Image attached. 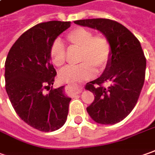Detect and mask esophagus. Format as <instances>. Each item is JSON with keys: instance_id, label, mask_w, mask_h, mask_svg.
<instances>
[{"instance_id": "1", "label": "esophagus", "mask_w": 155, "mask_h": 155, "mask_svg": "<svg viewBox=\"0 0 155 155\" xmlns=\"http://www.w3.org/2000/svg\"><path fill=\"white\" fill-rule=\"evenodd\" d=\"M71 86L72 87V89H73V90L75 91L77 94H79V93H81V92H82V90H81V89H78V88L77 86H75V85H74V84H71Z\"/></svg>"}]
</instances>
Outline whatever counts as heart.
I'll return each instance as SVG.
<instances>
[{
	"mask_svg": "<svg viewBox=\"0 0 155 155\" xmlns=\"http://www.w3.org/2000/svg\"><path fill=\"white\" fill-rule=\"evenodd\" d=\"M71 46L79 49L77 65H69L60 72V78L63 82L78 83L93 78L99 71L104 70L112 56L113 47L108 37L98 34L94 35L92 31L84 27H77L71 30L66 36ZM52 62L57 66L65 64L66 52L61 40L56 39L52 43L49 50Z\"/></svg>",
	"mask_w": 155,
	"mask_h": 155,
	"instance_id": "heart-1",
	"label": "heart"
}]
</instances>
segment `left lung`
I'll return each instance as SVG.
<instances>
[{
  "label": "left lung",
  "mask_w": 155,
  "mask_h": 155,
  "mask_svg": "<svg viewBox=\"0 0 155 155\" xmlns=\"http://www.w3.org/2000/svg\"><path fill=\"white\" fill-rule=\"evenodd\" d=\"M74 23L98 30L112 43V56L104 72L86 84L94 95L87 112L96 123H119L133 110L144 84L146 58L140 41L126 27L112 19H80Z\"/></svg>",
  "instance_id": "1"
}]
</instances>
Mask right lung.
Here are the masks:
<instances>
[{
	"label": "right lung",
	"instance_id": "1",
	"mask_svg": "<svg viewBox=\"0 0 155 155\" xmlns=\"http://www.w3.org/2000/svg\"><path fill=\"white\" fill-rule=\"evenodd\" d=\"M69 21L40 23L23 33L8 52L5 63L6 90L19 118L33 128L49 132L66 121L71 98L64 86L53 89L56 71L49 50ZM45 89L51 90L48 94Z\"/></svg>",
	"mask_w": 155,
	"mask_h": 155
}]
</instances>
